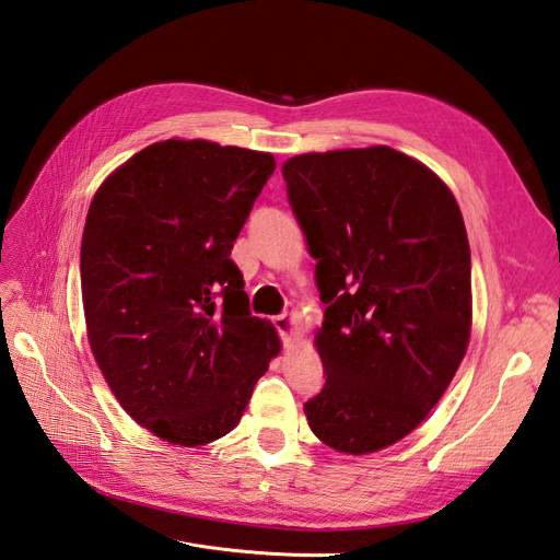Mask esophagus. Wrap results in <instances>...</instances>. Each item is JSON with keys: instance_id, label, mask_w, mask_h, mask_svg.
<instances>
[{"instance_id": "esophagus-1", "label": "esophagus", "mask_w": 560, "mask_h": 560, "mask_svg": "<svg viewBox=\"0 0 560 560\" xmlns=\"http://www.w3.org/2000/svg\"><path fill=\"white\" fill-rule=\"evenodd\" d=\"M273 327H276L278 334L282 336L284 343H292L294 327H296L294 315H278V317H273Z\"/></svg>"}]
</instances>
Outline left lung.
Returning <instances> with one entry per match:
<instances>
[{"label":"left lung","instance_id":"8db88e82","mask_svg":"<svg viewBox=\"0 0 560 560\" xmlns=\"http://www.w3.org/2000/svg\"><path fill=\"white\" fill-rule=\"evenodd\" d=\"M306 233L325 322V387L303 404L327 446L399 442L442 399L471 329L460 208L430 167L389 147L301 154L282 165Z\"/></svg>","mask_w":560,"mask_h":560}]
</instances>
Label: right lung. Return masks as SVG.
Segmentation results:
<instances>
[{
	"instance_id": "obj_1",
	"label": "right lung",
	"mask_w": 560,
	"mask_h": 560,
	"mask_svg": "<svg viewBox=\"0 0 560 560\" xmlns=\"http://www.w3.org/2000/svg\"><path fill=\"white\" fill-rule=\"evenodd\" d=\"M273 171L264 151L165 140L116 167L91 202L81 241L91 350L126 413L171 444L229 434L280 352L231 261Z\"/></svg>"
}]
</instances>
